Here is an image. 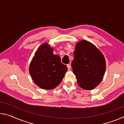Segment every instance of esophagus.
I'll list each match as a JSON object with an SVG mask.
<instances>
[{"instance_id":"esophagus-1","label":"esophagus","mask_w":124,"mask_h":124,"mask_svg":"<svg viewBox=\"0 0 124 124\" xmlns=\"http://www.w3.org/2000/svg\"><path fill=\"white\" fill-rule=\"evenodd\" d=\"M67 68H68V70H70V68H71V66H70V64H67Z\"/></svg>"}]
</instances>
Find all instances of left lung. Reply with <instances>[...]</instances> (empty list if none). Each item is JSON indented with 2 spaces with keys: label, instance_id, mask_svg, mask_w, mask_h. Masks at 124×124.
I'll return each mask as SVG.
<instances>
[{
  "label": "left lung",
  "instance_id": "8db88e82",
  "mask_svg": "<svg viewBox=\"0 0 124 124\" xmlns=\"http://www.w3.org/2000/svg\"><path fill=\"white\" fill-rule=\"evenodd\" d=\"M73 72L80 87L92 90L100 84L106 71V61L101 52L86 40L80 41L75 46Z\"/></svg>",
  "mask_w": 124,
  "mask_h": 124
}]
</instances>
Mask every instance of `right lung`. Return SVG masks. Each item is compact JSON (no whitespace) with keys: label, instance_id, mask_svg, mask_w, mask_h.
I'll list each match as a JSON object with an SVG mask.
<instances>
[{"label":"right lung","instance_id":"add662e5","mask_svg":"<svg viewBox=\"0 0 124 124\" xmlns=\"http://www.w3.org/2000/svg\"><path fill=\"white\" fill-rule=\"evenodd\" d=\"M29 73L34 82L42 89H52L61 82L68 68L61 62L53 49L45 43L36 51L29 66Z\"/></svg>","mask_w":124,"mask_h":124}]
</instances>
